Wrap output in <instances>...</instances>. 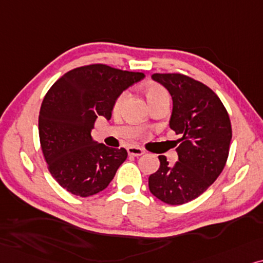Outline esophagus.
I'll list each match as a JSON object with an SVG mask.
<instances>
[{
	"label": "esophagus",
	"mask_w": 263,
	"mask_h": 263,
	"mask_svg": "<svg viewBox=\"0 0 263 263\" xmlns=\"http://www.w3.org/2000/svg\"><path fill=\"white\" fill-rule=\"evenodd\" d=\"M127 153H128V155H131V156H141L144 154V150L138 148V146H128Z\"/></svg>",
	"instance_id": "esophagus-1"
}]
</instances>
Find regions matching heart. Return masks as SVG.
Here are the masks:
<instances>
[{
    "instance_id": "b5f03b06",
    "label": "heart",
    "mask_w": 263,
    "mask_h": 263,
    "mask_svg": "<svg viewBox=\"0 0 263 263\" xmlns=\"http://www.w3.org/2000/svg\"><path fill=\"white\" fill-rule=\"evenodd\" d=\"M145 96H146V100L149 101L150 106H152L153 103L159 102L161 100H166V99L170 100V93H168V91L164 89L162 85H160V84H149V85L145 87ZM127 97H128L127 91H124V92H121L120 95L118 96V99L115 100L114 107H113L115 113H119V111L122 109V107H124Z\"/></svg>"
}]
</instances>
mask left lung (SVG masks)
Listing matches in <instances>:
<instances>
[{"label": "left lung", "mask_w": 263, "mask_h": 263, "mask_svg": "<svg viewBox=\"0 0 263 263\" xmlns=\"http://www.w3.org/2000/svg\"><path fill=\"white\" fill-rule=\"evenodd\" d=\"M152 78L172 96L170 127L181 138L174 166L159 156L160 168L149 177V190L167 204H184L202 195L222 172L232 138L231 120L218 95L198 80L181 73H154Z\"/></svg>", "instance_id": "1"}]
</instances>
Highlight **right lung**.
I'll return each mask as SVG.
<instances>
[{
	"instance_id": "1",
	"label": "right lung",
	"mask_w": 263,
	"mask_h": 263,
	"mask_svg": "<svg viewBox=\"0 0 263 263\" xmlns=\"http://www.w3.org/2000/svg\"><path fill=\"white\" fill-rule=\"evenodd\" d=\"M144 78L103 64L77 67L52 84L42 102L38 132L52 178L68 192L89 197L104 190L127 157L91 138L96 119L109 120L115 100Z\"/></svg>"
}]
</instances>
